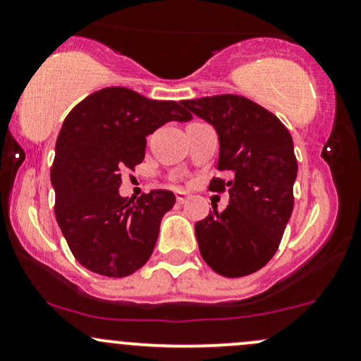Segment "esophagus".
Here are the masks:
<instances>
[{
  "instance_id": "esophagus-1",
  "label": "esophagus",
  "mask_w": 361,
  "mask_h": 361,
  "mask_svg": "<svg viewBox=\"0 0 361 361\" xmlns=\"http://www.w3.org/2000/svg\"><path fill=\"white\" fill-rule=\"evenodd\" d=\"M186 198H188V193L183 192V190H180V192H176V202H178V204H180V205L185 204Z\"/></svg>"
}]
</instances>
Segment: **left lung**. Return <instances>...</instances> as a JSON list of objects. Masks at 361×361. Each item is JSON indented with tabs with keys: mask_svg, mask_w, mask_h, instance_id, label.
<instances>
[{
	"mask_svg": "<svg viewBox=\"0 0 361 361\" xmlns=\"http://www.w3.org/2000/svg\"><path fill=\"white\" fill-rule=\"evenodd\" d=\"M190 114L217 132V171L210 190L229 186V205L195 224L202 258L229 279L258 271L273 258L293 210L297 159L287 127L258 103L238 94L183 100Z\"/></svg>",
	"mask_w": 361,
	"mask_h": 361,
	"instance_id": "obj_1",
	"label": "left lung"
}]
</instances>
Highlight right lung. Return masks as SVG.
Returning <instances> with one entry per match:
<instances>
[{
	"label": "right lung",
	"mask_w": 361,
	"mask_h": 361,
	"mask_svg": "<svg viewBox=\"0 0 361 361\" xmlns=\"http://www.w3.org/2000/svg\"><path fill=\"white\" fill-rule=\"evenodd\" d=\"M190 120L180 103L118 86L90 94L69 111L57 135L51 183L57 224L90 271L122 279L151 258L161 219L176 198L168 190H151L137 202L122 197L120 169L142 163L146 137L156 128Z\"/></svg>",
	"instance_id": "right-lung-1"
}]
</instances>
